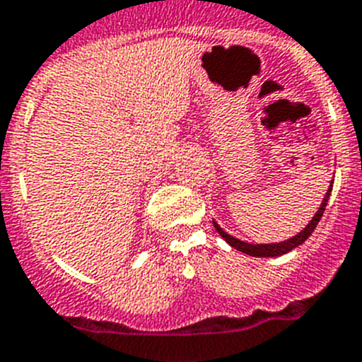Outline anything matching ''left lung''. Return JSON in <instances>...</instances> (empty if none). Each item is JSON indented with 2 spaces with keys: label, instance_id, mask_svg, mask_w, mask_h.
Returning <instances> with one entry per match:
<instances>
[{
  "label": "left lung",
  "instance_id": "1",
  "mask_svg": "<svg viewBox=\"0 0 362 362\" xmlns=\"http://www.w3.org/2000/svg\"><path fill=\"white\" fill-rule=\"evenodd\" d=\"M331 189H333V180L329 182V187H327L326 195H324V200H322L320 208L317 209V214L313 215V218L308 223V226L303 228L302 232L296 233V235H293L291 239H285V241L257 243V245H256V243H247V241H243V239L233 238V235H230L228 232H224L223 228L218 226V223L215 221V218H214V226H215V230L218 232V235H221V238H223L224 241L230 245V247L235 248V250H239V252H243V254H247V256H252V257H278V256H284V254L294 250V248L300 247L302 243L308 241L309 235L315 232V228H317L318 221H320L322 215H324V209H326L327 200H329Z\"/></svg>",
  "mask_w": 362,
  "mask_h": 362
}]
</instances>
